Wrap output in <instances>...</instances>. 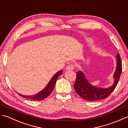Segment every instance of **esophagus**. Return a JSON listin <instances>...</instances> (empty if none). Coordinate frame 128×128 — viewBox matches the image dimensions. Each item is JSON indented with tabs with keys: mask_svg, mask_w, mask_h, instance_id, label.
<instances>
[{
	"mask_svg": "<svg viewBox=\"0 0 128 128\" xmlns=\"http://www.w3.org/2000/svg\"><path fill=\"white\" fill-rule=\"evenodd\" d=\"M74 64H69L68 66L66 67V69L67 70H73L74 69Z\"/></svg>",
	"mask_w": 128,
	"mask_h": 128,
	"instance_id": "esophagus-1",
	"label": "esophagus"
}]
</instances>
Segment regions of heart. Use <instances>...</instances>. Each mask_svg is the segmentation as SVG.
Returning <instances> with one entry per match:
<instances>
[{"mask_svg":"<svg viewBox=\"0 0 128 128\" xmlns=\"http://www.w3.org/2000/svg\"><path fill=\"white\" fill-rule=\"evenodd\" d=\"M90 41H91V40H90Z\"/></svg>","mask_w":128,"mask_h":128,"instance_id":"1","label":"heart"}]
</instances>
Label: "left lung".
I'll use <instances>...</instances> for the list:
<instances>
[{"label": "left lung", "instance_id": "8db88e82", "mask_svg": "<svg viewBox=\"0 0 128 128\" xmlns=\"http://www.w3.org/2000/svg\"><path fill=\"white\" fill-rule=\"evenodd\" d=\"M116 57L117 65L114 75L115 82L109 88H100L93 87L87 81L81 71L76 72V80L74 84V88L80 97L83 100L90 101L101 100L107 98L115 90L122 72V60L119 53L117 54Z\"/></svg>", "mask_w": 128, "mask_h": 128}]
</instances>
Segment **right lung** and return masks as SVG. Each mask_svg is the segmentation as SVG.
I'll return each mask as SVG.
<instances>
[{"mask_svg": "<svg viewBox=\"0 0 128 128\" xmlns=\"http://www.w3.org/2000/svg\"><path fill=\"white\" fill-rule=\"evenodd\" d=\"M62 70L56 73V74L52 77V78L51 80H50V81L49 82L48 85L46 86V87L44 88L42 91H41L40 92L37 93L36 94H35L34 96H28L21 95L19 93H18V94L22 97L25 98L26 99H28V100H44V99L48 97V96L51 93V92H52L54 86H55L56 80L57 78H58V77H59V76L62 74Z\"/></svg>", "mask_w": 128, "mask_h": 128, "instance_id": "add662e5", "label": "right lung"}]
</instances>
